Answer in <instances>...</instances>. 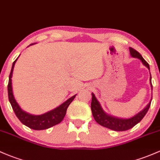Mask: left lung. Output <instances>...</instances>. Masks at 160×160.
I'll return each mask as SVG.
<instances>
[{
	"instance_id": "8db88e82",
	"label": "left lung",
	"mask_w": 160,
	"mask_h": 160,
	"mask_svg": "<svg viewBox=\"0 0 160 160\" xmlns=\"http://www.w3.org/2000/svg\"><path fill=\"white\" fill-rule=\"evenodd\" d=\"M130 53L132 57L137 58L140 60H141L142 64L145 66H147L149 69V66L148 63L145 61V59L142 57L141 55L140 54L137 50H135L133 48L130 47ZM151 77L149 78L150 81L151 88H152V82H151ZM92 104H91V108H92V112L93 114V117L95 120L96 122L101 126L107 128L111 130H115V131H124V130H128L129 129L133 128L136 124L139 123L142 118H144L146 114L148 111L149 107H150V103L149 102L147 106L144 108L142 111L139 112L138 114H136L135 116L132 117V118H128V119H123V118H115V117L111 116V115H108L104 111V110L101 108L100 103L97 100L94 94L92 93Z\"/></svg>"
}]
</instances>
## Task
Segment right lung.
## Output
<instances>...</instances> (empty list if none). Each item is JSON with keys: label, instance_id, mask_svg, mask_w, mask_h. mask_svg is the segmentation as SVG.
I'll use <instances>...</instances> for the list:
<instances>
[{"label": "right lung", "instance_id": "1", "mask_svg": "<svg viewBox=\"0 0 160 160\" xmlns=\"http://www.w3.org/2000/svg\"><path fill=\"white\" fill-rule=\"evenodd\" d=\"M17 60H18V59L13 62V65H12L11 71L9 75V82H8V98H9V101L11 103L12 108H13L16 116L18 117V119L20 120L23 124L36 130H46V129H48L59 123L60 122L62 121L65 116H66L67 108L69 106V104H71L72 101L74 100L76 94L71 97L70 98H68V100L65 101L63 104H62L59 107L55 108L52 111H48V112L43 114L33 115L23 111L20 106H19L16 100H15L14 96H13V89H12L11 78L12 75H13L15 62H16Z\"/></svg>", "mask_w": 160, "mask_h": 160}]
</instances>
